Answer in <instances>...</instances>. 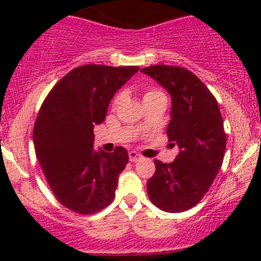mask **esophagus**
I'll return each instance as SVG.
<instances>
[{"instance_id":"1","label":"esophagus","mask_w":261,"mask_h":261,"mask_svg":"<svg viewBox=\"0 0 261 261\" xmlns=\"http://www.w3.org/2000/svg\"><path fill=\"white\" fill-rule=\"evenodd\" d=\"M128 158H130V162H138V160L143 159V156H141L139 152H136L135 150H131V151H128Z\"/></svg>"}]
</instances>
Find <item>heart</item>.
<instances>
[{"label":"heart","mask_w":261,"mask_h":261,"mask_svg":"<svg viewBox=\"0 0 261 261\" xmlns=\"http://www.w3.org/2000/svg\"><path fill=\"white\" fill-rule=\"evenodd\" d=\"M121 98H122V96H121V94H118V96L116 97L115 101H114V106H117L118 102L121 101ZM159 98H165V94L163 93L160 89L150 88V89H146V91L144 92L143 102L149 101V99H159Z\"/></svg>","instance_id":"1"}]
</instances>
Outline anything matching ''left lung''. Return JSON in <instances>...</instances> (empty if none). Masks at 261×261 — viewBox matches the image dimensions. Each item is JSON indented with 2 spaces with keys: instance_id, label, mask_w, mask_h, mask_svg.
I'll list each match as a JSON object with an SVG mask.
<instances>
[{
  "instance_id": "8db88e82",
  "label": "left lung",
  "mask_w": 261,
  "mask_h": 261,
  "mask_svg": "<svg viewBox=\"0 0 261 261\" xmlns=\"http://www.w3.org/2000/svg\"><path fill=\"white\" fill-rule=\"evenodd\" d=\"M172 97L167 135L179 152L174 162L155 160L146 188L152 203L165 212H183L196 206L212 186L223 162L226 134L217 101L188 69L151 65L141 69Z\"/></svg>"
}]
</instances>
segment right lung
Instances as JSON below:
<instances>
[{
	"instance_id": "right-lung-1",
	"label": "right lung",
	"mask_w": 261,
	"mask_h": 261,
	"mask_svg": "<svg viewBox=\"0 0 261 261\" xmlns=\"http://www.w3.org/2000/svg\"><path fill=\"white\" fill-rule=\"evenodd\" d=\"M139 69L74 68L55 84L39 111L33 134L36 156L53 193L72 211L92 215L114 201L128 154L122 146L96 151L93 128L105 121L116 92Z\"/></svg>"
}]
</instances>
